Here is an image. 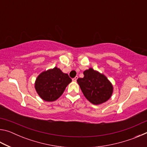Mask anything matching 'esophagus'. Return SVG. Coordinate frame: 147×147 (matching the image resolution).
<instances>
[{
    "mask_svg": "<svg viewBox=\"0 0 147 147\" xmlns=\"http://www.w3.org/2000/svg\"><path fill=\"white\" fill-rule=\"evenodd\" d=\"M78 76H76L75 78H74L73 79V80L74 82H76V80H77V79H78Z\"/></svg>",
    "mask_w": 147,
    "mask_h": 147,
    "instance_id": "obj_1",
    "label": "esophagus"
}]
</instances>
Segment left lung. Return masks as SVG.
I'll use <instances>...</instances> for the list:
<instances>
[{"instance_id":"1","label":"left lung","mask_w":147,"mask_h":147,"mask_svg":"<svg viewBox=\"0 0 147 147\" xmlns=\"http://www.w3.org/2000/svg\"><path fill=\"white\" fill-rule=\"evenodd\" d=\"M84 78L77 80V82L84 95L91 103L99 105L111 98L113 87L104 74L89 68L84 72Z\"/></svg>"}]
</instances>
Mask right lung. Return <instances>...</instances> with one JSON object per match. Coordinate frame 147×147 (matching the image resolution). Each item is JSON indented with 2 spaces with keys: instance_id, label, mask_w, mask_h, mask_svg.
Returning <instances> with one entry per match:
<instances>
[{
  "instance_id": "add662e5",
  "label": "right lung",
  "mask_w": 147,
  "mask_h": 147,
  "mask_svg": "<svg viewBox=\"0 0 147 147\" xmlns=\"http://www.w3.org/2000/svg\"><path fill=\"white\" fill-rule=\"evenodd\" d=\"M71 82L67 74L55 67L39 74L35 82V89L43 100L53 102L60 97Z\"/></svg>"
}]
</instances>
